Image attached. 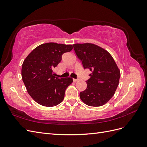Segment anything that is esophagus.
<instances>
[{
  "mask_svg": "<svg viewBox=\"0 0 147 147\" xmlns=\"http://www.w3.org/2000/svg\"><path fill=\"white\" fill-rule=\"evenodd\" d=\"M78 80V79H75V78H74L73 79V81L74 82H77Z\"/></svg>",
  "mask_w": 147,
  "mask_h": 147,
  "instance_id": "obj_1",
  "label": "esophagus"
}]
</instances>
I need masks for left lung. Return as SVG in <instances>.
I'll use <instances>...</instances> for the list:
<instances>
[{
  "instance_id": "8db88e82",
  "label": "left lung",
  "mask_w": 147,
  "mask_h": 147,
  "mask_svg": "<svg viewBox=\"0 0 147 147\" xmlns=\"http://www.w3.org/2000/svg\"><path fill=\"white\" fill-rule=\"evenodd\" d=\"M75 54L84 69L91 70L87 88L80 92L81 100L89 106L99 107L106 104L118 86L120 72L109 52L92 43L73 45Z\"/></svg>"
}]
</instances>
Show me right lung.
I'll return each mask as SVG.
<instances>
[{
  "label": "right lung",
  "instance_id": "right-lung-1",
  "mask_svg": "<svg viewBox=\"0 0 147 147\" xmlns=\"http://www.w3.org/2000/svg\"><path fill=\"white\" fill-rule=\"evenodd\" d=\"M72 48V45L44 43L35 48L24 61L22 79L29 94L37 103L54 107L63 100L65 90L73 80L70 77H55L53 69L60 63L64 53Z\"/></svg>",
  "mask_w": 147,
  "mask_h": 147
}]
</instances>
